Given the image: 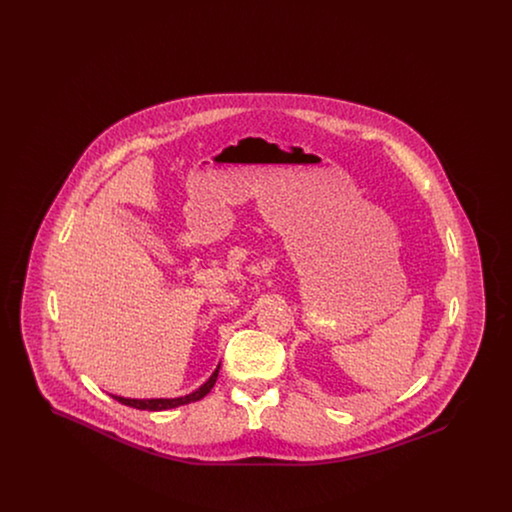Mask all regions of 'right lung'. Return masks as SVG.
<instances>
[{"instance_id":"right-lung-1","label":"right lung","mask_w":512,"mask_h":512,"mask_svg":"<svg viewBox=\"0 0 512 512\" xmlns=\"http://www.w3.org/2000/svg\"><path fill=\"white\" fill-rule=\"evenodd\" d=\"M219 370L220 365L215 368V372L209 376V380L205 384H201L197 390L188 393V395H182V397H172V399H128V397H121V395H111V397L117 399L122 405H128V407H134V409H140V411H167V409H174V407L188 405V403L203 399L209 391L213 390V386L219 378Z\"/></svg>"}]
</instances>
